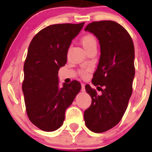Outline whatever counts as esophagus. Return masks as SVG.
<instances>
[{"label": "esophagus", "mask_w": 152, "mask_h": 152, "mask_svg": "<svg viewBox=\"0 0 152 152\" xmlns=\"http://www.w3.org/2000/svg\"><path fill=\"white\" fill-rule=\"evenodd\" d=\"M82 92H85V85L84 84H82Z\"/></svg>", "instance_id": "1"}]
</instances>
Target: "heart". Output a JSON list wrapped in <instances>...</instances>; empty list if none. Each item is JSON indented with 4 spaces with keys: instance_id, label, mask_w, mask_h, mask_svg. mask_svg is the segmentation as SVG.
<instances>
[{
    "instance_id": "obj_1",
    "label": "heart",
    "mask_w": 152,
    "mask_h": 152,
    "mask_svg": "<svg viewBox=\"0 0 152 152\" xmlns=\"http://www.w3.org/2000/svg\"><path fill=\"white\" fill-rule=\"evenodd\" d=\"M81 43H82V46L85 48V50H87L90 47L93 46V45H96V39L93 35H86L82 39ZM81 74L83 76H87V72L82 71L81 72Z\"/></svg>"
}]
</instances>
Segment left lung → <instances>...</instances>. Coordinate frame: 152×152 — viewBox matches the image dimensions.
I'll use <instances>...</instances> for the list:
<instances>
[{"label":"left lung","mask_w":152,"mask_h":152,"mask_svg":"<svg viewBox=\"0 0 152 152\" xmlns=\"http://www.w3.org/2000/svg\"><path fill=\"white\" fill-rule=\"evenodd\" d=\"M85 30L93 34L100 44V58L92 83L102 93L98 94L85 85L92 103L84 118L90 131L104 132L121 120L132 93L134 47L129 34L115 21L93 22Z\"/></svg>","instance_id":"1"}]
</instances>
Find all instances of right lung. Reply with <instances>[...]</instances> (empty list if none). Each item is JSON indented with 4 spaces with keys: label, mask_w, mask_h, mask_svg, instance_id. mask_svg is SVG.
<instances>
[{
    "label": "right lung",
    "mask_w": 152,
    "mask_h": 152,
    "mask_svg": "<svg viewBox=\"0 0 152 152\" xmlns=\"http://www.w3.org/2000/svg\"><path fill=\"white\" fill-rule=\"evenodd\" d=\"M84 24L49 26L34 37L28 46L23 66L24 101L29 120L45 132L62 126L65 110L82 88L76 80L60 88L58 71L66 64L69 47Z\"/></svg>",
    "instance_id": "obj_1"
}]
</instances>
